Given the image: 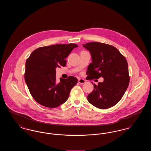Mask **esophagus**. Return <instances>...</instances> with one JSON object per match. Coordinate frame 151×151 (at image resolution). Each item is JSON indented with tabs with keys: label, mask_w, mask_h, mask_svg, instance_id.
Segmentation results:
<instances>
[{
	"label": "esophagus",
	"mask_w": 151,
	"mask_h": 151,
	"mask_svg": "<svg viewBox=\"0 0 151 151\" xmlns=\"http://www.w3.org/2000/svg\"><path fill=\"white\" fill-rule=\"evenodd\" d=\"M78 82L80 84H84L86 83V80L83 79H79L78 80Z\"/></svg>",
	"instance_id": "34e87169"
}]
</instances>
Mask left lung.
Listing matches in <instances>:
<instances>
[{
    "label": "left lung",
    "mask_w": 151,
    "mask_h": 151,
    "mask_svg": "<svg viewBox=\"0 0 151 151\" xmlns=\"http://www.w3.org/2000/svg\"><path fill=\"white\" fill-rule=\"evenodd\" d=\"M83 46L89 51L92 57V63L86 72V79L104 78V81L98 85L91 82L93 91L88 95V101L101 109L111 108L121 100L129 86L127 60L111 45L92 42Z\"/></svg>",
    "instance_id": "8db88e82"
}]
</instances>
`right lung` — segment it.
<instances>
[{"mask_svg":"<svg viewBox=\"0 0 151 151\" xmlns=\"http://www.w3.org/2000/svg\"><path fill=\"white\" fill-rule=\"evenodd\" d=\"M74 43L58 44L41 47L33 51L25 63L26 84L33 99L41 105L57 108L67 100L78 79L70 76L56 80V68L66 65L65 58L74 48Z\"/></svg>","mask_w":151,"mask_h":151,"instance_id":"obj_1","label":"right lung"}]
</instances>
